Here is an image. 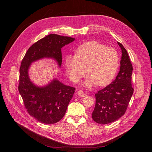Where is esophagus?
I'll list each match as a JSON object with an SVG mask.
<instances>
[{
    "instance_id": "obj_1",
    "label": "esophagus",
    "mask_w": 152,
    "mask_h": 152,
    "mask_svg": "<svg viewBox=\"0 0 152 152\" xmlns=\"http://www.w3.org/2000/svg\"><path fill=\"white\" fill-rule=\"evenodd\" d=\"M77 94L80 97H85L86 96L85 93L82 90H79L77 91Z\"/></svg>"
}]
</instances>
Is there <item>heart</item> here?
Instances as JSON below:
<instances>
[{
    "instance_id": "obj_1",
    "label": "heart",
    "mask_w": 152,
    "mask_h": 152,
    "mask_svg": "<svg viewBox=\"0 0 152 152\" xmlns=\"http://www.w3.org/2000/svg\"><path fill=\"white\" fill-rule=\"evenodd\" d=\"M75 53L65 58V67L73 82H79L86 70L89 75L85 84L88 86L95 83L105 85L114 76L119 64L118 54L114 49L89 41L78 47Z\"/></svg>"
}]
</instances>
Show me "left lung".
<instances>
[{"instance_id":"left-lung-1","label":"left lung","mask_w":152,"mask_h":152,"mask_svg":"<svg viewBox=\"0 0 152 152\" xmlns=\"http://www.w3.org/2000/svg\"><path fill=\"white\" fill-rule=\"evenodd\" d=\"M117 42L122 50L120 72L114 81L95 94L96 104L92 118L99 124L111 123L123 116L134 93L132 64L127 50L120 42Z\"/></svg>"}]
</instances>
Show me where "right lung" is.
<instances>
[{"label":"right lung","mask_w":152,"mask_h":152,"mask_svg":"<svg viewBox=\"0 0 152 152\" xmlns=\"http://www.w3.org/2000/svg\"><path fill=\"white\" fill-rule=\"evenodd\" d=\"M74 40V38L70 37L49 34L33 44L21 61L19 93L28 114L42 123L52 124L63 118L75 88L64 85L57 79L44 87L37 86L28 76L30 64L42 58H52L61 66V48Z\"/></svg>","instance_id":"add662e5"}]
</instances>
